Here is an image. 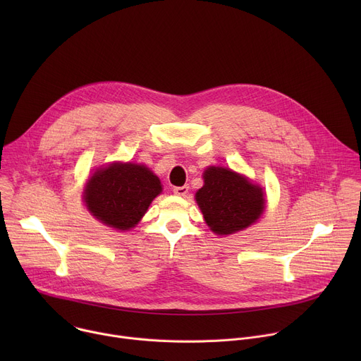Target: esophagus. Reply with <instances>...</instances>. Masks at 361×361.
I'll return each instance as SVG.
<instances>
[{
  "label": "esophagus",
  "instance_id": "esophagus-1",
  "mask_svg": "<svg viewBox=\"0 0 361 361\" xmlns=\"http://www.w3.org/2000/svg\"><path fill=\"white\" fill-rule=\"evenodd\" d=\"M174 194L176 195H185L188 192V187L187 185H181V187H174Z\"/></svg>",
  "mask_w": 361,
  "mask_h": 361
}]
</instances>
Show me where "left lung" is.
Instances as JSON below:
<instances>
[{
  "label": "left lung",
  "mask_w": 361,
  "mask_h": 361,
  "mask_svg": "<svg viewBox=\"0 0 361 361\" xmlns=\"http://www.w3.org/2000/svg\"><path fill=\"white\" fill-rule=\"evenodd\" d=\"M195 200L205 223L221 235L247 228L264 210L263 188L223 167L204 171V185Z\"/></svg>",
  "instance_id": "left-lung-1"
}]
</instances>
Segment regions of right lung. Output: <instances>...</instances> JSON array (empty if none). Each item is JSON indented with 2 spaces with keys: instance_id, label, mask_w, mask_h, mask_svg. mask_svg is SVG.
<instances>
[{
  "instance_id": "right-lung-1",
  "label": "right lung",
  "mask_w": 361,
  "mask_h": 361,
  "mask_svg": "<svg viewBox=\"0 0 361 361\" xmlns=\"http://www.w3.org/2000/svg\"><path fill=\"white\" fill-rule=\"evenodd\" d=\"M160 192L159 177L145 166L114 163L92 174L84 190V201L101 223L128 230L138 224Z\"/></svg>"
}]
</instances>
